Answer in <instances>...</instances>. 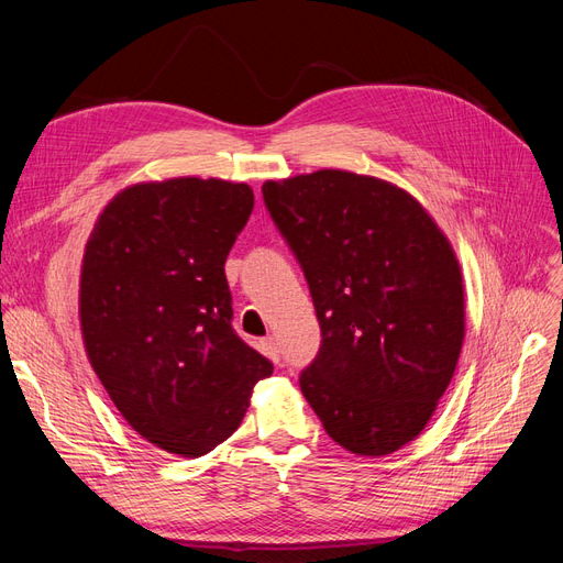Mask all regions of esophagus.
<instances>
[{
    "instance_id": "1",
    "label": "esophagus",
    "mask_w": 563,
    "mask_h": 563,
    "mask_svg": "<svg viewBox=\"0 0 563 563\" xmlns=\"http://www.w3.org/2000/svg\"><path fill=\"white\" fill-rule=\"evenodd\" d=\"M261 350H263V354L267 356V360H272V362H279L282 352H279V343H277L275 338H265V340H261Z\"/></svg>"
}]
</instances>
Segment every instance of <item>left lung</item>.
I'll list each match as a JSON object with an SVG mask.
<instances>
[{"label":"left lung","instance_id":"obj_1","mask_svg":"<svg viewBox=\"0 0 563 563\" xmlns=\"http://www.w3.org/2000/svg\"><path fill=\"white\" fill-rule=\"evenodd\" d=\"M263 199L321 327L305 399L350 453H395L424 430L463 347V272L446 234L401 187L338 168L267 180Z\"/></svg>","mask_w":563,"mask_h":563}]
</instances>
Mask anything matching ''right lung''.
I'll use <instances>...</instances> for the list:
<instances>
[{
  "instance_id": "right-lung-1",
  "label": "right lung",
  "mask_w": 563,
  "mask_h": 563,
  "mask_svg": "<svg viewBox=\"0 0 563 563\" xmlns=\"http://www.w3.org/2000/svg\"><path fill=\"white\" fill-rule=\"evenodd\" d=\"M246 183L168 178L119 192L84 249L79 321L96 376L131 428L199 457L240 428L269 360L232 329L228 253Z\"/></svg>"
}]
</instances>
